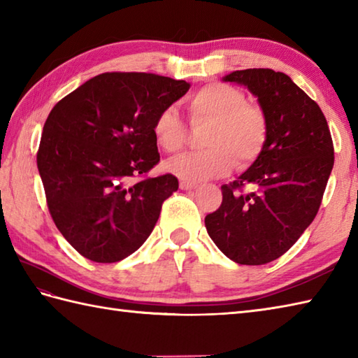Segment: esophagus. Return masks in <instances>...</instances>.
Masks as SVG:
<instances>
[{
	"instance_id": "esophagus-1",
	"label": "esophagus",
	"mask_w": 358,
	"mask_h": 358,
	"mask_svg": "<svg viewBox=\"0 0 358 358\" xmlns=\"http://www.w3.org/2000/svg\"><path fill=\"white\" fill-rule=\"evenodd\" d=\"M195 187H196V183H191V181H185V180L180 181V189H183V191H192Z\"/></svg>"
}]
</instances>
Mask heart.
Segmentation results:
<instances>
[{
    "label": "heart",
    "mask_w": 358,
    "mask_h": 358,
    "mask_svg": "<svg viewBox=\"0 0 358 358\" xmlns=\"http://www.w3.org/2000/svg\"><path fill=\"white\" fill-rule=\"evenodd\" d=\"M191 123L206 124L208 149L172 159L167 171L185 181L223 177L235 162L248 166L260 157L268 141L269 124L262 106L248 101L243 90L226 83H209L189 96ZM157 144L167 154H177L186 146L187 129L173 106L162 109L152 124Z\"/></svg>",
    "instance_id": "b5f03b06"
}]
</instances>
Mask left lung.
I'll use <instances>...</instances> for the list:
<instances>
[{
    "instance_id": "1",
    "label": "left lung",
    "mask_w": 358,
    "mask_h": 358,
    "mask_svg": "<svg viewBox=\"0 0 358 358\" xmlns=\"http://www.w3.org/2000/svg\"><path fill=\"white\" fill-rule=\"evenodd\" d=\"M246 86L268 117L266 146L204 224L222 252L238 264H266L294 246L313 223L334 166L322 109L283 72L235 71L223 78Z\"/></svg>"
}]
</instances>
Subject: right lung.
<instances>
[{
	"instance_id": "obj_1",
	"label": "right lung",
	"mask_w": 358,
	"mask_h": 358,
	"mask_svg": "<svg viewBox=\"0 0 358 358\" xmlns=\"http://www.w3.org/2000/svg\"><path fill=\"white\" fill-rule=\"evenodd\" d=\"M189 87L155 73L106 72L53 106L36 164L53 223L83 257L115 263L148 240L178 180L132 178L158 164L152 124Z\"/></svg>"
}]
</instances>
